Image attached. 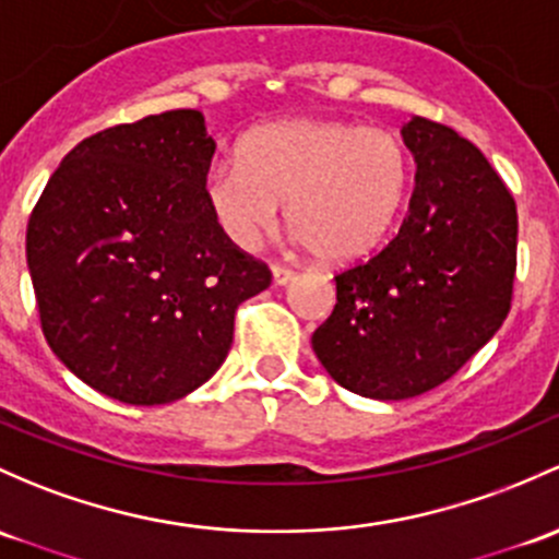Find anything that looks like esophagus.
I'll return each instance as SVG.
<instances>
[{"mask_svg":"<svg viewBox=\"0 0 559 559\" xmlns=\"http://www.w3.org/2000/svg\"><path fill=\"white\" fill-rule=\"evenodd\" d=\"M289 281H295V270L286 267V264H273V284L286 286Z\"/></svg>","mask_w":559,"mask_h":559,"instance_id":"obj_1","label":"esophagus"}]
</instances>
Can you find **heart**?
Here are the masks:
<instances>
[{
  "label": "heart",
  "mask_w": 559,
  "mask_h": 559,
  "mask_svg": "<svg viewBox=\"0 0 559 559\" xmlns=\"http://www.w3.org/2000/svg\"><path fill=\"white\" fill-rule=\"evenodd\" d=\"M205 203L238 249L286 219L324 262L369 254L396 222L409 192V155L383 128L345 120H281L246 133L238 157L214 163Z\"/></svg>",
  "instance_id": "b5f03b06"
}]
</instances>
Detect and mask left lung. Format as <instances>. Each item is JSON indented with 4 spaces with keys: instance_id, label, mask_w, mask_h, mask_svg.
I'll use <instances>...</instances> for the list:
<instances>
[{
    "instance_id": "1",
    "label": "left lung",
    "mask_w": 559,
    "mask_h": 559,
    "mask_svg": "<svg viewBox=\"0 0 559 559\" xmlns=\"http://www.w3.org/2000/svg\"><path fill=\"white\" fill-rule=\"evenodd\" d=\"M418 163L399 235L334 275L337 305L313 350L340 385L399 402L450 380L503 324L516 270V205L472 141L413 117Z\"/></svg>"
}]
</instances>
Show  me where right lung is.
Wrapping results in <instances>:
<instances>
[{
    "label": "right lung",
    "mask_w": 559,
    "mask_h": 559,
    "mask_svg": "<svg viewBox=\"0 0 559 559\" xmlns=\"http://www.w3.org/2000/svg\"><path fill=\"white\" fill-rule=\"evenodd\" d=\"M198 109L82 139L47 181L26 262L52 354L104 396L168 404L233 345L235 310L270 286L205 203L214 157Z\"/></svg>",
    "instance_id": "1"
}]
</instances>
